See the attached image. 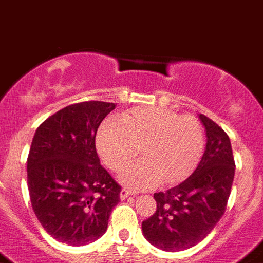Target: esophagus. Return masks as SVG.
I'll use <instances>...</instances> for the list:
<instances>
[{
	"instance_id": "esophagus-1",
	"label": "esophagus",
	"mask_w": 263,
	"mask_h": 263,
	"mask_svg": "<svg viewBox=\"0 0 263 263\" xmlns=\"http://www.w3.org/2000/svg\"><path fill=\"white\" fill-rule=\"evenodd\" d=\"M129 195H132V193L128 190V189H123V190L120 191V199H126V198H128Z\"/></svg>"
}]
</instances>
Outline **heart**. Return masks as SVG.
<instances>
[{
	"label": "heart",
	"instance_id": "1",
	"mask_svg": "<svg viewBox=\"0 0 263 263\" xmlns=\"http://www.w3.org/2000/svg\"><path fill=\"white\" fill-rule=\"evenodd\" d=\"M107 119L97 134V149L106 164L119 172L140 146L144 160L129 165L120 181L135 190L177 183L196 169L204 149V131L193 115H178L162 107H137Z\"/></svg>",
	"mask_w": 263,
	"mask_h": 263
}]
</instances>
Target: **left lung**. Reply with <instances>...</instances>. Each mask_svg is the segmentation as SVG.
Listing matches in <instances>:
<instances>
[{
	"mask_svg": "<svg viewBox=\"0 0 263 263\" xmlns=\"http://www.w3.org/2000/svg\"><path fill=\"white\" fill-rule=\"evenodd\" d=\"M205 128V151L186 181L155 194L156 212L141 224L153 247L166 252L189 249L207 237L226 212L235 177V158L228 135L199 114Z\"/></svg>",
	"mask_w": 263,
	"mask_h": 263,
	"instance_id": "1",
	"label": "left lung"
}]
</instances>
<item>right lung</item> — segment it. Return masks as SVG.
<instances>
[{
    "label": "right lung",
    "instance_id": "1",
    "mask_svg": "<svg viewBox=\"0 0 263 263\" xmlns=\"http://www.w3.org/2000/svg\"><path fill=\"white\" fill-rule=\"evenodd\" d=\"M115 103L87 101L44 120L27 157L32 210L47 233L73 247L86 245L107 229L122 187L101 165L96 135Z\"/></svg>",
    "mask_w": 263,
    "mask_h": 263
}]
</instances>
